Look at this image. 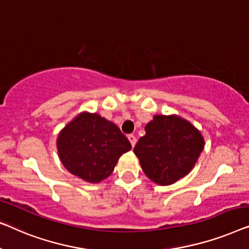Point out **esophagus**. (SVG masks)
Masks as SVG:
<instances>
[{
  "label": "esophagus",
  "mask_w": 249,
  "mask_h": 249,
  "mask_svg": "<svg viewBox=\"0 0 249 249\" xmlns=\"http://www.w3.org/2000/svg\"><path fill=\"white\" fill-rule=\"evenodd\" d=\"M128 140H129V142H131V144H132V146H134L135 145V143H136V139H135V136L133 135V134H129L128 136Z\"/></svg>",
  "instance_id": "obj_1"
}]
</instances>
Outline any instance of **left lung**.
Wrapping results in <instances>:
<instances>
[{
	"mask_svg": "<svg viewBox=\"0 0 249 249\" xmlns=\"http://www.w3.org/2000/svg\"><path fill=\"white\" fill-rule=\"evenodd\" d=\"M203 148L204 139L190 122L176 115H156L133 152L150 179L170 185L193 169Z\"/></svg>",
	"mask_w": 249,
	"mask_h": 249,
	"instance_id": "left-lung-1",
	"label": "left lung"
}]
</instances>
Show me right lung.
Wrapping results in <instances>:
<instances>
[{
  "instance_id": "add662e5",
  "label": "right lung",
  "mask_w": 249,
  "mask_h": 249,
  "mask_svg": "<svg viewBox=\"0 0 249 249\" xmlns=\"http://www.w3.org/2000/svg\"><path fill=\"white\" fill-rule=\"evenodd\" d=\"M131 148L121 129L96 113L78 115L57 138L63 166L88 183H99L110 176L120 157Z\"/></svg>"
}]
</instances>
